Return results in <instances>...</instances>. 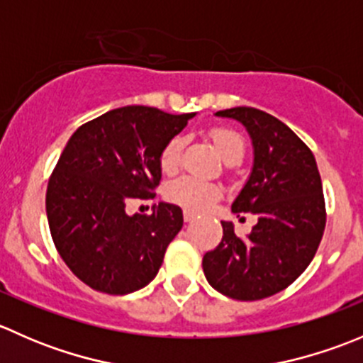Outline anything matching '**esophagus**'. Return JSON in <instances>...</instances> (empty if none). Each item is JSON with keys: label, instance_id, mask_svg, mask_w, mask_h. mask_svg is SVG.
<instances>
[{"label": "esophagus", "instance_id": "obj_1", "mask_svg": "<svg viewBox=\"0 0 363 363\" xmlns=\"http://www.w3.org/2000/svg\"><path fill=\"white\" fill-rule=\"evenodd\" d=\"M196 218H199V216H196L195 212H191V211H184V221H186V223L195 221Z\"/></svg>", "mask_w": 363, "mask_h": 363}]
</instances>
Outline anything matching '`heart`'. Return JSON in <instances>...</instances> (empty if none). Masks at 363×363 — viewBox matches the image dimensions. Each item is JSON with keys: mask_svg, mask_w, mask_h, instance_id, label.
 <instances>
[{"mask_svg": "<svg viewBox=\"0 0 363 363\" xmlns=\"http://www.w3.org/2000/svg\"><path fill=\"white\" fill-rule=\"evenodd\" d=\"M212 142H214L216 149L221 155V158L228 164H237L244 158L246 152V145H244L242 137L232 130H225V128H214L211 131ZM184 149V138L174 137L167 145L163 147L160 156V167L161 170L172 174L175 168L181 163V155ZM164 196L170 200L172 203H177L181 207L188 208L193 212H202L205 208L211 207L216 200L221 196V188L211 181H203L200 177H193V175H181V177L174 179L168 182L164 188Z\"/></svg>", "mask_w": 363, "mask_h": 363, "instance_id": "1", "label": "heart"}]
</instances>
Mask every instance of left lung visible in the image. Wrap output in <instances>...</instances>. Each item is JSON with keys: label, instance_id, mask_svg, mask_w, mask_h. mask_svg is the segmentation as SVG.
Returning a JSON list of instances; mask_svg holds the SVG:
<instances>
[{"label": "left lung", "instance_id": "1", "mask_svg": "<svg viewBox=\"0 0 363 363\" xmlns=\"http://www.w3.org/2000/svg\"><path fill=\"white\" fill-rule=\"evenodd\" d=\"M246 128L252 167L233 200V212L256 216L246 237L221 221L223 239L205 252L203 274L219 294L259 300L290 286L316 255L325 230V200L316 160L306 144L270 113L252 107L216 112Z\"/></svg>", "mask_w": 363, "mask_h": 363}]
</instances>
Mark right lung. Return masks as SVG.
<instances>
[{
  "label": "right lung",
  "instance_id": "add662e5",
  "mask_svg": "<svg viewBox=\"0 0 363 363\" xmlns=\"http://www.w3.org/2000/svg\"><path fill=\"white\" fill-rule=\"evenodd\" d=\"M195 116L128 105L69 137L47 186V219L61 258L93 290L133 294L158 274L182 228L181 207L160 202L151 216L126 207L155 196L161 151Z\"/></svg>",
  "mask_w": 363,
  "mask_h": 363
}]
</instances>
